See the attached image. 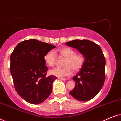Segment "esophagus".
<instances>
[{
    "label": "esophagus",
    "mask_w": 121,
    "mask_h": 121,
    "mask_svg": "<svg viewBox=\"0 0 121 121\" xmlns=\"http://www.w3.org/2000/svg\"><path fill=\"white\" fill-rule=\"evenodd\" d=\"M58 79H59V80H63V81H65V80H67L66 78H63V77H59Z\"/></svg>",
    "instance_id": "esophagus-1"
}]
</instances>
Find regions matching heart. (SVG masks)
<instances>
[{
  "mask_svg": "<svg viewBox=\"0 0 121 121\" xmlns=\"http://www.w3.org/2000/svg\"><path fill=\"white\" fill-rule=\"evenodd\" d=\"M58 52L62 57L65 58L63 68L56 67L50 71L52 75L57 77L70 76L73 69L77 71L81 69L84 63V56L81 53H76L74 49L69 47H63L58 49ZM44 60L46 65L52 67L56 62V56L54 52L50 50L45 54Z\"/></svg>",
  "mask_w": 121,
  "mask_h": 121,
  "instance_id": "obj_1",
  "label": "heart"
}]
</instances>
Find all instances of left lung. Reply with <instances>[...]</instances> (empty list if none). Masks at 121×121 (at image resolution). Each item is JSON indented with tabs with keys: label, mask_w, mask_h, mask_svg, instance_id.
<instances>
[{
	"label": "left lung",
	"mask_w": 121,
	"mask_h": 121,
	"mask_svg": "<svg viewBox=\"0 0 121 121\" xmlns=\"http://www.w3.org/2000/svg\"><path fill=\"white\" fill-rule=\"evenodd\" d=\"M65 44L78 50L85 58L80 72L73 77L76 85L69 94L77 100H90L99 93L105 81V59L102 49L88 40H74Z\"/></svg>",
	"instance_id": "left-lung-1"
}]
</instances>
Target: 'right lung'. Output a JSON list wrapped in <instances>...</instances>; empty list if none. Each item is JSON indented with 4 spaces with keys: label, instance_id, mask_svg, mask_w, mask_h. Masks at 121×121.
<instances>
[{
    "label": "right lung",
    "instance_id": "1",
    "mask_svg": "<svg viewBox=\"0 0 121 121\" xmlns=\"http://www.w3.org/2000/svg\"><path fill=\"white\" fill-rule=\"evenodd\" d=\"M35 39L19 43L10 56V73L17 94L27 102L38 104L50 95L57 77H46L48 71L44 56L56 48Z\"/></svg>",
    "mask_w": 121,
    "mask_h": 121
}]
</instances>
